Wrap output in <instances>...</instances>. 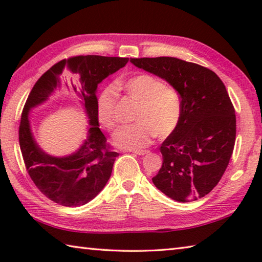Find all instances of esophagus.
I'll use <instances>...</instances> for the list:
<instances>
[{"mask_svg":"<svg viewBox=\"0 0 262 262\" xmlns=\"http://www.w3.org/2000/svg\"><path fill=\"white\" fill-rule=\"evenodd\" d=\"M132 152H134L135 155H139V156H143V155L149 154V150H135V151H132Z\"/></svg>","mask_w":262,"mask_h":262,"instance_id":"34e87169","label":"esophagus"}]
</instances>
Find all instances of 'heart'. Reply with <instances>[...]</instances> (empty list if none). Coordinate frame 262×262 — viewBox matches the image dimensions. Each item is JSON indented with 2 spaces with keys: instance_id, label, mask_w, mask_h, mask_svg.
I'll return each instance as SVG.
<instances>
[{
  "instance_id": "1",
  "label": "heart",
  "mask_w": 262,
  "mask_h": 262,
  "mask_svg": "<svg viewBox=\"0 0 262 262\" xmlns=\"http://www.w3.org/2000/svg\"><path fill=\"white\" fill-rule=\"evenodd\" d=\"M133 99L139 101L134 123L119 127L113 134L114 144L122 149H140L148 145L152 136H167L178 126L181 115L180 96L174 88L149 74L134 75L117 84ZM117 94L113 86L105 88L97 98L99 122L112 129Z\"/></svg>"
}]
</instances>
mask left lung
Segmentation results:
<instances>
[{
	"instance_id": "left-lung-1",
	"label": "left lung",
	"mask_w": 262,
	"mask_h": 262,
	"mask_svg": "<svg viewBox=\"0 0 262 262\" xmlns=\"http://www.w3.org/2000/svg\"><path fill=\"white\" fill-rule=\"evenodd\" d=\"M130 62L166 81L181 99L180 120L161 145L163 165L154 185L178 202L203 198L227 170L236 140V115L225 85L210 69L177 57Z\"/></svg>"
}]
</instances>
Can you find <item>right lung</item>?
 I'll return each mask as SVG.
<instances>
[{
    "label": "right lung",
    "mask_w": 262,
    "mask_h": 262,
    "mask_svg": "<svg viewBox=\"0 0 262 262\" xmlns=\"http://www.w3.org/2000/svg\"><path fill=\"white\" fill-rule=\"evenodd\" d=\"M128 57L100 55L75 56L62 60L34 84L26 100L19 125V145L31 179L50 200L64 207H79L98 195L112 173L118 152L113 151L99 128L97 117V88L110 75L125 67ZM64 72L77 76L72 90L87 115V137L74 153L56 158L47 154L35 141L30 128L32 108L48 100L60 87ZM68 86V85H67Z\"/></svg>",
    "instance_id": "obj_1"
}]
</instances>
